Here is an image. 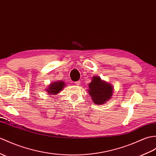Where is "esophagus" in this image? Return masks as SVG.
I'll list each match as a JSON object with an SVG mask.
<instances>
[{
  "label": "esophagus",
  "mask_w": 156,
  "mask_h": 156,
  "mask_svg": "<svg viewBox=\"0 0 156 156\" xmlns=\"http://www.w3.org/2000/svg\"><path fill=\"white\" fill-rule=\"evenodd\" d=\"M80 84H81L80 81H77V82H75V84L76 86H80Z\"/></svg>",
  "instance_id": "obj_1"
}]
</instances>
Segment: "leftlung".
Instances as JSON below:
<instances>
[{
	"mask_svg": "<svg viewBox=\"0 0 156 156\" xmlns=\"http://www.w3.org/2000/svg\"><path fill=\"white\" fill-rule=\"evenodd\" d=\"M88 93L95 104L101 105L106 102L113 94V87L99 76H94L88 84Z\"/></svg>",
	"mask_w": 156,
	"mask_h": 156,
	"instance_id": "1",
	"label": "left lung"
}]
</instances>
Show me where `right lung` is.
Returning a JSON list of instances; mask_svg holds the SVG:
<instances>
[{"mask_svg":"<svg viewBox=\"0 0 156 156\" xmlns=\"http://www.w3.org/2000/svg\"><path fill=\"white\" fill-rule=\"evenodd\" d=\"M65 84H66L63 81L52 82L48 86V88L46 89V92L49 94V95H56L63 89Z\"/></svg>","mask_w":156,"mask_h":156,"instance_id":"1","label":"right lung"}]
</instances>
